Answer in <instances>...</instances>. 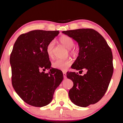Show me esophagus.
Listing matches in <instances>:
<instances>
[{"label":"esophagus","mask_w":123,"mask_h":123,"mask_svg":"<svg viewBox=\"0 0 123 123\" xmlns=\"http://www.w3.org/2000/svg\"><path fill=\"white\" fill-rule=\"evenodd\" d=\"M63 78H64V79H66V76H67V73H66V72H63Z\"/></svg>","instance_id":"esophagus-1"}]
</instances>
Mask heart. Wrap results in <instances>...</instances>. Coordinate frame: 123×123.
I'll use <instances>...</instances> for the list:
<instances>
[{"instance_id":"b5f03b06","label":"heart","mask_w":123,"mask_h":123,"mask_svg":"<svg viewBox=\"0 0 123 123\" xmlns=\"http://www.w3.org/2000/svg\"><path fill=\"white\" fill-rule=\"evenodd\" d=\"M60 42L63 44L64 47L69 49L70 54L72 55H75L78 53L77 50L75 48L72 49V48L74 46V41L72 37L67 35H63L60 37ZM54 45V42L51 41L48 44L46 48V52L49 58L53 59L54 57L53 54V48ZM73 61L70 58H67L66 59H58L54 61L52 66L54 68L58 69L63 71L67 70L68 68L72 65Z\"/></svg>"}]
</instances>
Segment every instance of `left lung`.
Segmentation results:
<instances>
[{"mask_svg": "<svg viewBox=\"0 0 123 123\" xmlns=\"http://www.w3.org/2000/svg\"><path fill=\"white\" fill-rule=\"evenodd\" d=\"M78 43L79 55L71 68L87 73L67 72L73 82L69 91L70 100L78 106L86 107L98 102L105 94L113 72V56L109 45L98 32L92 29L63 31Z\"/></svg>", "mask_w": 123, "mask_h": 123, "instance_id": "obj_1", "label": "left lung"}]
</instances>
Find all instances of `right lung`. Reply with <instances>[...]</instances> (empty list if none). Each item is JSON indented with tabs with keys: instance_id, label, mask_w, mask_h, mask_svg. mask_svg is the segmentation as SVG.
<instances>
[{
	"instance_id": "1",
	"label": "right lung",
	"mask_w": 123,
	"mask_h": 123,
	"mask_svg": "<svg viewBox=\"0 0 123 123\" xmlns=\"http://www.w3.org/2000/svg\"><path fill=\"white\" fill-rule=\"evenodd\" d=\"M59 31L33 30L20 35L10 55L12 84L17 94L29 105L43 107L50 103L63 79L62 72L51 67L46 52L48 43ZM49 70L48 74L42 70Z\"/></svg>"
}]
</instances>
